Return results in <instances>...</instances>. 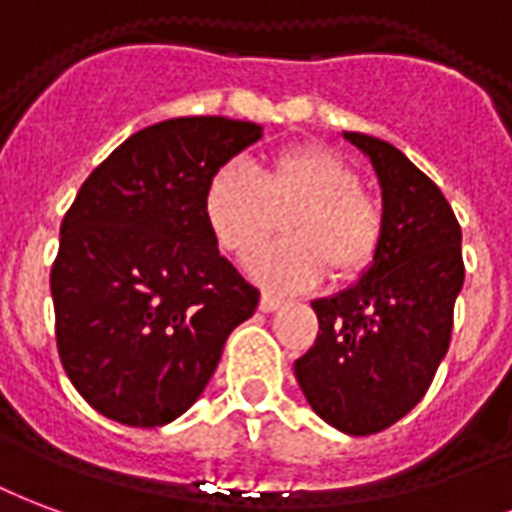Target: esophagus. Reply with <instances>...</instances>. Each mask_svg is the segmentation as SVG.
<instances>
[{
	"instance_id": "obj_1",
	"label": "esophagus",
	"mask_w": 512,
	"mask_h": 512,
	"mask_svg": "<svg viewBox=\"0 0 512 512\" xmlns=\"http://www.w3.org/2000/svg\"><path fill=\"white\" fill-rule=\"evenodd\" d=\"M259 308L264 313H272V311H278V308H283V300L281 297H275V294H261Z\"/></svg>"
}]
</instances>
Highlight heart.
I'll list each match as a JSON object with an SVG mask.
<instances>
[{
    "instance_id": "obj_1",
    "label": "heart",
    "mask_w": 512,
    "mask_h": 512,
    "mask_svg": "<svg viewBox=\"0 0 512 512\" xmlns=\"http://www.w3.org/2000/svg\"><path fill=\"white\" fill-rule=\"evenodd\" d=\"M204 220L223 251L248 256L283 218V240L264 245L248 270L278 292H302L330 272L354 281L382 248L384 215L360 190L346 160L322 144L278 152L256 174L245 163H223L204 190Z\"/></svg>"
}]
</instances>
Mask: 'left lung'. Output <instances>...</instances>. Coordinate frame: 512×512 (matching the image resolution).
Segmentation results:
<instances>
[{"label": "left lung", "instance_id": "1", "mask_svg": "<svg viewBox=\"0 0 512 512\" xmlns=\"http://www.w3.org/2000/svg\"><path fill=\"white\" fill-rule=\"evenodd\" d=\"M343 138L379 179L382 248L352 286L311 302L319 338L294 376L324 423L368 436L398 423L428 390L450 346L464 261L461 226L442 190L382 138L349 130Z\"/></svg>", "mask_w": 512, "mask_h": 512}]
</instances>
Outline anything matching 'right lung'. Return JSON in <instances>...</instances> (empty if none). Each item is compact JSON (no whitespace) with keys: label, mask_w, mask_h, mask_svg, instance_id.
<instances>
[{"label":"right lung","mask_w":512,"mask_h":512,"mask_svg":"<svg viewBox=\"0 0 512 512\" xmlns=\"http://www.w3.org/2000/svg\"><path fill=\"white\" fill-rule=\"evenodd\" d=\"M261 125L177 117L122 141L78 190L51 270L65 374L114 423L155 428L188 412L259 289L220 256L204 220L215 171Z\"/></svg>","instance_id":"1"}]
</instances>
